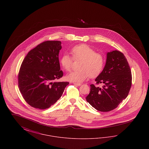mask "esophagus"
I'll use <instances>...</instances> for the list:
<instances>
[{
  "mask_svg": "<svg viewBox=\"0 0 149 149\" xmlns=\"http://www.w3.org/2000/svg\"><path fill=\"white\" fill-rule=\"evenodd\" d=\"M74 84L77 85V86H80V85H81V83H74Z\"/></svg>",
  "mask_w": 149,
  "mask_h": 149,
  "instance_id": "esophagus-1",
  "label": "esophagus"
}]
</instances>
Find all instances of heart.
I'll return each mask as SVG.
<instances>
[{
	"label": "heart",
	"instance_id": "obj_1",
	"mask_svg": "<svg viewBox=\"0 0 149 149\" xmlns=\"http://www.w3.org/2000/svg\"><path fill=\"white\" fill-rule=\"evenodd\" d=\"M70 56L67 54H64L60 58V64L66 71L71 70L73 59L80 60L79 65L80 70L72 71L66 76V79L73 82H82L90 75L96 77L103 71L105 65L104 56L96 52L95 51L85 44L78 45L72 47Z\"/></svg>",
	"mask_w": 149,
	"mask_h": 149
}]
</instances>
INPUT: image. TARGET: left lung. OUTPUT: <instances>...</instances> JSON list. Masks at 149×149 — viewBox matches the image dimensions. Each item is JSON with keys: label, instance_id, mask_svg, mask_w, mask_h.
<instances>
[{"label": "left lung", "instance_id": "1", "mask_svg": "<svg viewBox=\"0 0 149 149\" xmlns=\"http://www.w3.org/2000/svg\"><path fill=\"white\" fill-rule=\"evenodd\" d=\"M95 80L102 86L91 84L86 101L100 112L116 108L126 98L132 85L131 69L123 54L117 50L108 52L104 68Z\"/></svg>", "mask_w": 149, "mask_h": 149}]
</instances>
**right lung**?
I'll return each instance as SVG.
<instances>
[{
	"instance_id": "add662e5",
	"label": "right lung",
	"mask_w": 149,
	"mask_h": 149,
	"mask_svg": "<svg viewBox=\"0 0 149 149\" xmlns=\"http://www.w3.org/2000/svg\"><path fill=\"white\" fill-rule=\"evenodd\" d=\"M61 42L46 41L29 51L18 73V84L23 99L33 108L45 109L60 99L69 82H55L63 76L58 54Z\"/></svg>"
}]
</instances>
